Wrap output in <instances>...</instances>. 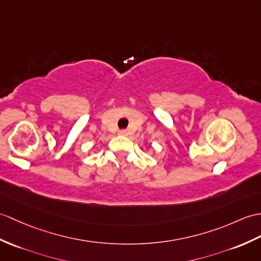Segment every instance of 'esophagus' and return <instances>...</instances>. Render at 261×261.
<instances>
[{
	"label": "esophagus",
	"instance_id": "34e87169",
	"mask_svg": "<svg viewBox=\"0 0 261 261\" xmlns=\"http://www.w3.org/2000/svg\"><path fill=\"white\" fill-rule=\"evenodd\" d=\"M119 135L120 136H126V135H128V131H126V130H120L119 131Z\"/></svg>",
	"mask_w": 261,
	"mask_h": 261
}]
</instances>
